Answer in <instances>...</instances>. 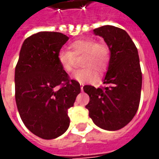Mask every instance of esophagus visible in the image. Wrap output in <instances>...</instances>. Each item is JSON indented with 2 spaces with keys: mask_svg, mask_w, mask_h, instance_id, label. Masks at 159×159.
Here are the masks:
<instances>
[{
  "mask_svg": "<svg viewBox=\"0 0 159 159\" xmlns=\"http://www.w3.org/2000/svg\"><path fill=\"white\" fill-rule=\"evenodd\" d=\"M81 90L83 91V83H81Z\"/></svg>",
  "mask_w": 159,
  "mask_h": 159,
  "instance_id": "esophagus-1",
  "label": "esophagus"
}]
</instances>
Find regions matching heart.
Wrapping results in <instances>:
<instances>
[{"mask_svg":"<svg viewBox=\"0 0 159 159\" xmlns=\"http://www.w3.org/2000/svg\"><path fill=\"white\" fill-rule=\"evenodd\" d=\"M82 66L83 69L76 70L72 74L73 79L79 83L93 82L97 74L103 73L108 67L111 59L109 46L104 42H97L95 39H81L71 42L69 50L61 49L58 53V60L66 72H70L73 69L74 56L83 55Z\"/></svg>","mask_w":159,"mask_h":159,"instance_id":"1","label":"heart"}]
</instances>
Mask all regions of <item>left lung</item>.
I'll use <instances>...</instances> for the list:
<instances>
[{
    "label": "left lung",
    "mask_w": 159,
    "mask_h": 159,
    "mask_svg": "<svg viewBox=\"0 0 159 159\" xmlns=\"http://www.w3.org/2000/svg\"><path fill=\"white\" fill-rule=\"evenodd\" d=\"M109 46L111 59L103 80L105 86L83 87L89 96L86 108L94 124L115 131L133 119L139 107L142 74L138 50L129 34L112 25L93 30Z\"/></svg>",
    "instance_id": "left-lung-1"
}]
</instances>
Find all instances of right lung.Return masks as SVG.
<instances>
[{
	"label": "right lung",
	"mask_w": 159,
	"mask_h": 159,
	"mask_svg": "<svg viewBox=\"0 0 159 159\" xmlns=\"http://www.w3.org/2000/svg\"><path fill=\"white\" fill-rule=\"evenodd\" d=\"M68 40L59 32L34 34L23 42L15 68V100L20 117L30 132L45 140L60 136L69 128L68 109L81 92L79 83L70 79L58 60Z\"/></svg>",
	"instance_id": "obj_1"
}]
</instances>
